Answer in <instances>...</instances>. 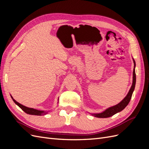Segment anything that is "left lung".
<instances>
[{
    "instance_id": "obj_1",
    "label": "left lung",
    "mask_w": 149,
    "mask_h": 149,
    "mask_svg": "<svg viewBox=\"0 0 149 149\" xmlns=\"http://www.w3.org/2000/svg\"><path fill=\"white\" fill-rule=\"evenodd\" d=\"M132 60L134 61V70H133V79H132V84L131 87H130L129 91L127 93L126 96L119 103H118V104H116L115 106H111L107 108L106 110L102 111V112H100V113H89L91 115L96 117V118H109V117H111L113 115L116 114L118 112H120L121 111H123L124 108L128 105V104L129 103L130 99H131L132 93L134 91L135 89V86H136V71H135V68H136V61L134 60V58H132Z\"/></svg>"
}]
</instances>
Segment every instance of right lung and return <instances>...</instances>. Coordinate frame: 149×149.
<instances>
[{"label": "right lung", "instance_id": "obj_1", "mask_svg": "<svg viewBox=\"0 0 149 149\" xmlns=\"http://www.w3.org/2000/svg\"><path fill=\"white\" fill-rule=\"evenodd\" d=\"M10 96L12 99V100L13 101V102H14L19 107H20L21 109L23 110L25 112H26V114H31V115H35V116H44V115H46L47 114H48V111H40V110L33 109V108L28 107H26L24 105H22L19 102H17L11 95H10Z\"/></svg>", "mask_w": 149, "mask_h": 149}]
</instances>
